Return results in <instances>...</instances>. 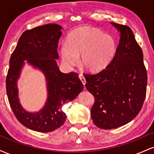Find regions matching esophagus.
Returning <instances> with one entry per match:
<instances>
[{
  "label": "esophagus",
  "mask_w": 154,
  "mask_h": 154,
  "mask_svg": "<svg viewBox=\"0 0 154 154\" xmlns=\"http://www.w3.org/2000/svg\"><path fill=\"white\" fill-rule=\"evenodd\" d=\"M79 79H80V80L82 81V84L84 85V86L85 85V84H86V80H85V78L84 76H83V75H82V74H80V75H79Z\"/></svg>",
  "instance_id": "1"
}]
</instances>
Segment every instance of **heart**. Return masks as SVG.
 Returning <instances> with one entry per match:
<instances>
[{
    "label": "heart",
    "instance_id": "heart-1",
    "mask_svg": "<svg viewBox=\"0 0 154 154\" xmlns=\"http://www.w3.org/2000/svg\"><path fill=\"white\" fill-rule=\"evenodd\" d=\"M116 50L114 38L95 28L83 26L72 31L66 43L60 49L65 65H75L81 54L80 63L85 69L98 72L104 69L114 58Z\"/></svg>",
    "mask_w": 154,
    "mask_h": 154
}]
</instances>
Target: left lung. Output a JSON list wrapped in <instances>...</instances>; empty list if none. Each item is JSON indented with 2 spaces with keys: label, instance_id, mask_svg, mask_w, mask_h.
Wrapping results in <instances>:
<instances>
[{
  "label": "left lung",
  "instance_id": "left-lung-1",
  "mask_svg": "<svg viewBox=\"0 0 154 154\" xmlns=\"http://www.w3.org/2000/svg\"><path fill=\"white\" fill-rule=\"evenodd\" d=\"M120 33L109 64L94 75H85L86 88L94 96L91 118L98 128L111 130L131 122L141 110L147 86L143 54L128 26L111 22Z\"/></svg>",
  "mask_w": 154,
  "mask_h": 154
}]
</instances>
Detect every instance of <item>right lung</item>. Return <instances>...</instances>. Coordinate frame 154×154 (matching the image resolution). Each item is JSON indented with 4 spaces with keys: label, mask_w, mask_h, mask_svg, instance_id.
<instances>
[{
    "label": "right lung",
    "mask_w": 154,
    "mask_h": 154,
    "mask_svg": "<svg viewBox=\"0 0 154 154\" xmlns=\"http://www.w3.org/2000/svg\"><path fill=\"white\" fill-rule=\"evenodd\" d=\"M61 29L59 24H48L25 31L11 56L6 82L8 101L19 122L34 131L52 132L62 126L66 118L62 105L75 99L84 88L77 73H62L56 63ZM26 63L41 71L47 82V101L36 112L25 110L18 98L17 82Z\"/></svg>",
    "instance_id": "obj_1"
}]
</instances>
